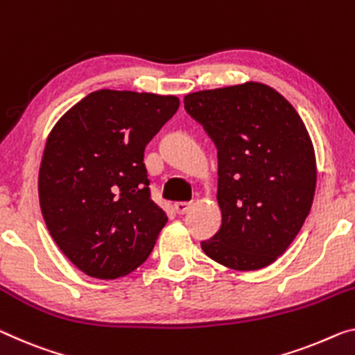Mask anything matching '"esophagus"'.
<instances>
[{
    "label": "esophagus",
    "instance_id": "34e87169",
    "mask_svg": "<svg viewBox=\"0 0 355 355\" xmlns=\"http://www.w3.org/2000/svg\"><path fill=\"white\" fill-rule=\"evenodd\" d=\"M190 208H192V203H190V201H176V203H174V209H176L179 214H185Z\"/></svg>",
    "mask_w": 355,
    "mask_h": 355
}]
</instances>
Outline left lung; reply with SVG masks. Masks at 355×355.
<instances>
[{
	"mask_svg": "<svg viewBox=\"0 0 355 355\" xmlns=\"http://www.w3.org/2000/svg\"><path fill=\"white\" fill-rule=\"evenodd\" d=\"M217 146L222 227L205 254L236 271L265 268L291 246L309 214L318 166L306 125L272 87L249 83L184 96Z\"/></svg>",
	"mask_w": 355,
	"mask_h": 355,
	"instance_id": "8db88e82",
	"label": "left lung"
}]
</instances>
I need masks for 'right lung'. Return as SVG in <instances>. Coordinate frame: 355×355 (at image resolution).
<instances>
[{"mask_svg": "<svg viewBox=\"0 0 355 355\" xmlns=\"http://www.w3.org/2000/svg\"><path fill=\"white\" fill-rule=\"evenodd\" d=\"M178 107L174 95L103 89L49 133L37 179L42 217L87 276H127L154 249L168 217L150 198L144 149Z\"/></svg>", "mask_w": 355, "mask_h": 355, "instance_id": "obj_1", "label": "right lung"}]
</instances>
